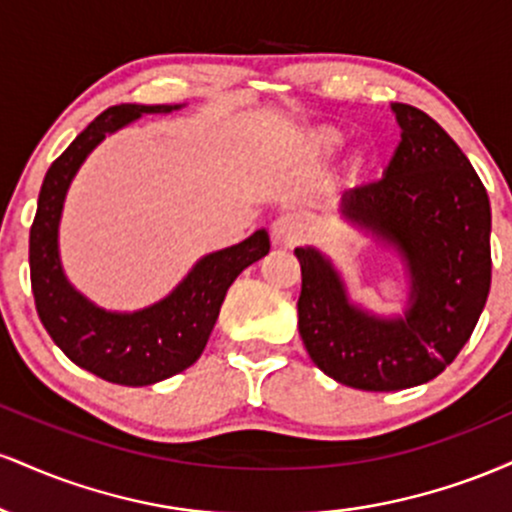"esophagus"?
<instances>
[{"label":"esophagus","mask_w":512,"mask_h":512,"mask_svg":"<svg viewBox=\"0 0 512 512\" xmlns=\"http://www.w3.org/2000/svg\"><path fill=\"white\" fill-rule=\"evenodd\" d=\"M305 231H308V221H305L303 214H298V211H286V214H281L279 219L274 221V238L279 240V243H298L305 236Z\"/></svg>","instance_id":"1"}]
</instances>
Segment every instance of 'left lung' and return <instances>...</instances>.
Returning <instances> with one entry per match:
<instances>
[{
  "instance_id": "left-lung-1",
  "label": "left lung",
  "mask_w": 512,
  "mask_h": 512,
  "mask_svg": "<svg viewBox=\"0 0 512 512\" xmlns=\"http://www.w3.org/2000/svg\"><path fill=\"white\" fill-rule=\"evenodd\" d=\"M402 142L385 175L344 195L349 219L397 245L411 272V308L378 320L346 301L320 252L301 262L298 332L337 383L392 392L428 383L472 337L491 289V207L477 170L424 110L395 103Z\"/></svg>"
}]
</instances>
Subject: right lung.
Returning <instances> with one entry per match:
<instances>
[{
    "label": "right lung",
    "instance_id": "1",
    "mask_svg": "<svg viewBox=\"0 0 512 512\" xmlns=\"http://www.w3.org/2000/svg\"><path fill=\"white\" fill-rule=\"evenodd\" d=\"M173 108L178 105L122 103L103 110L45 173L28 240L31 289L40 322L69 361L115 385H154L190 368L207 346L228 286L269 252V233H252L243 243L199 260L168 298L132 315L105 313L67 284L57 257V223L74 173L108 132L144 113Z\"/></svg>",
    "mask_w": 512,
    "mask_h": 512
}]
</instances>
